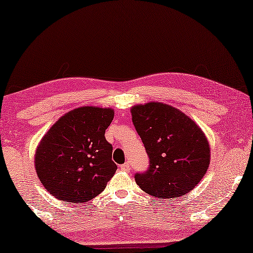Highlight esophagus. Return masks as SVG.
Wrapping results in <instances>:
<instances>
[{
	"mask_svg": "<svg viewBox=\"0 0 253 253\" xmlns=\"http://www.w3.org/2000/svg\"><path fill=\"white\" fill-rule=\"evenodd\" d=\"M121 169L126 170V172H130V170H131L130 163H126V164H123V165H121Z\"/></svg>",
	"mask_w": 253,
	"mask_h": 253,
	"instance_id": "1",
	"label": "esophagus"
}]
</instances>
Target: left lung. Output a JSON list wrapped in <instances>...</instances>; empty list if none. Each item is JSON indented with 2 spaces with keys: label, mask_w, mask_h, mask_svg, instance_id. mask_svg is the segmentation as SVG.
<instances>
[{
  "label": "left lung",
  "mask_w": 253,
  "mask_h": 253,
  "mask_svg": "<svg viewBox=\"0 0 253 253\" xmlns=\"http://www.w3.org/2000/svg\"><path fill=\"white\" fill-rule=\"evenodd\" d=\"M131 115L150 159L145 172L134 174L137 185L159 199L191 192L211 163L202 130L180 110L159 102L132 107Z\"/></svg>",
  "instance_id": "obj_1"
}]
</instances>
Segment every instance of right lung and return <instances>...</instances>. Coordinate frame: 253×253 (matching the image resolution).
<instances>
[{"mask_svg":"<svg viewBox=\"0 0 253 253\" xmlns=\"http://www.w3.org/2000/svg\"><path fill=\"white\" fill-rule=\"evenodd\" d=\"M113 119L108 108L81 107L60 117L42 137L36 172L51 195L84 203L103 192L117 169L104 137Z\"/></svg>","mask_w":253,"mask_h":253,"instance_id":"obj_1","label":"right lung"}]
</instances>
